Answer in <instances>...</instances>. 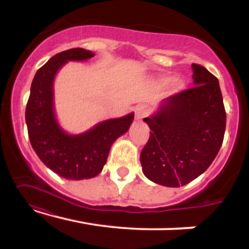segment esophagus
<instances>
[{
    "label": "esophagus",
    "instance_id": "34e87169",
    "mask_svg": "<svg viewBox=\"0 0 249 249\" xmlns=\"http://www.w3.org/2000/svg\"><path fill=\"white\" fill-rule=\"evenodd\" d=\"M134 113H136V119L137 121H141V119L144 118L147 113V108L144 105H138L134 108Z\"/></svg>",
    "mask_w": 249,
    "mask_h": 249
}]
</instances>
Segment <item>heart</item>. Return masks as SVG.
I'll list each match as a JSON object with an SVG mask.
<instances>
[{
	"label": "heart",
	"mask_w": 249,
	"mask_h": 249,
	"mask_svg": "<svg viewBox=\"0 0 249 249\" xmlns=\"http://www.w3.org/2000/svg\"><path fill=\"white\" fill-rule=\"evenodd\" d=\"M161 82L164 83V84H167V83L172 82V78H171V77H162ZM174 83H176V87H181V83L180 82H174Z\"/></svg>",
	"instance_id": "1"
}]
</instances>
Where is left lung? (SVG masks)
I'll use <instances>...</instances> for the list:
<instances>
[{
	"instance_id": "left-lung-1",
	"label": "left lung",
	"mask_w": 249,
	"mask_h": 249,
	"mask_svg": "<svg viewBox=\"0 0 249 249\" xmlns=\"http://www.w3.org/2000/svg\"><path fill=\"white\" fill-rule=\"evenodd\" d=\"M194 87L164 99L157 113L144 118L151 128L142 150L146 178L167 187L188 184L215 159L226 128L219 81L200 64H192Z\"/></svg>"
}]
</instances>
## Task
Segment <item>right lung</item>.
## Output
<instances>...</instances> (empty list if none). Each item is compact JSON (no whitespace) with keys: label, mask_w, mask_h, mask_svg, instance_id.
<instances>
[{"label":"right lung","mask_w":249,"mask_h":249,"mask_svg":"<svg viewBox=\"0 0 249 249\" xmlns=\"http://www.w3.org/2000/svg\"><path fill=\"white\" fill-rule=\"evenodd\" d=\"M91 51L76 48L56 53L37 70L25 108L29 139L38 158L51 171L69 180L93 178L102 172L111 145L130 127L134 115L107 119L82 134H68L53 112V79L68 61H85Z\"/></svg>","instance_id":"right-lung-1"}]
</instances>
